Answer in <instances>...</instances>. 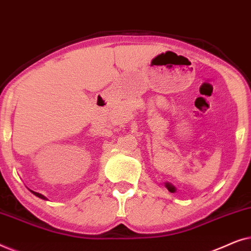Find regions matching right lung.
Segmentation results:
<instances>
[{
    "label": "right lung",
    "mask_w": 251,
    "mask_h": 251,
    "mask_svg": "<svg viewBox=\"0 0 251 251\" xmlns=\"http://www.w3.org/2000/svg\"><path fill=\"white\" fill-rule=\"evenodd\" d=\"M32 193H33V194H35L37 198H41V199H43V200H47L46 197H43L42 194H40V193H36V192H33V191H32Z\"/></svg>",
    "instance_id": "add662e5"
}]
</instances>
